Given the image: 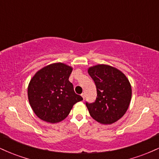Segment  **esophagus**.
I'll return each mask as SVG.
<instances>
[{
	"label": "esophagus",
	"mask_w": 159,
	"mask_h": 159,
	"mask_svg": "<svg viewBox=\"0 0 159 159\" xmlns=\"http://www.w3.org/2000/svg\"><path fill=\"white\" fill-rule=\"evenodd\" d=\"M81 96H82V98H83V99L84 100V98H85V93H83L81 94Z\"/></svg>",
	"instance_id": "1"
}]
</instances>
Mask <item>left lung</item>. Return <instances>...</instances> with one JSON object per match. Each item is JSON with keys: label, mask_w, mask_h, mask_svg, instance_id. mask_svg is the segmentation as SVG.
Masks as SVG:
<instances>
[{"label": "left lung", "mask_w": 159, "mask_h": 159, "mask_svg": "<svg viewBox=\"0 0 159 159\" xmlns=\"http://www.w3.org/2000/svg\"><path fill=\"white\" fill-rule=\"evenodd\" d=\"M96 87L97 97L93 103L86 102L90 116L102 124H112L126 112L132 98L129 80L117 69L96 65L88 69Z\"/></svg>", "instance_id": "obj_1"}]
</instances>
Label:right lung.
I'll list each match as a JSON object with an SVG mask.
<instances>
[{"label": "right lung", "instance_id": "obj_1", "mask_svg": "<svg viewBox=\"0 0 159 159\" xmlns=\"http://www.w3.org/2000/svg\"><path fill=\"white\" fill-rule=\"evenodd\" d=\"M72 71V67L64 63H53L38 71L30 80L27 89L29 102L41 120L51 123L61 122L75 104L83 100L69 81Z\"/></svg>", "mask_w": 159, "mask_h": 159}]
</instances>
